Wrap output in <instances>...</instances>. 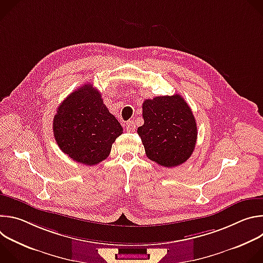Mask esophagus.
I'll return each mask as SVG.
<instances>
[{"label": "esophagus", "mask_w": 263, "mask_h": 263, "mask_svg": "<svg viewBox=\"0 0 263 263\" xmlns=\"http://www.w3.org/2000/svg\"><path fill=\"white\" fill-rule=\"evenodd\" d=\"M135 128H136V124L133 122V121H129L127 124H126V129L128 132H134L135 131Z\"/></svg>", "instance_id": "1"}]
</instances>
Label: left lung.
<instances>
[{"label": "left lung", "instance_id": "1", "mask_svg": "<svg viewBox=\"0 0 263 263\" xmlns=\"http://www.w3.org/2000/svg\"><path fill=\"white\" fill-rule=\"evenodd\" d=\"M142 118L144 123L137 133L149 160L175 167L191 157L197 142V123L191 107L180 95L145 100Z\"/></svg>", "mask_w": 263, "mask_h": 263}]
</instances>
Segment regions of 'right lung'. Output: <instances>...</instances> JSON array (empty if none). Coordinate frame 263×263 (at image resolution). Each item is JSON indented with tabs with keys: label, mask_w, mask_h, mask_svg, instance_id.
I'll return each instance as SVG.
<instances>
[{
	"label": "right lung",
	"mask_w": 263,
	"mask_h": 263,
	"mask_svg": "<svg viewBox=\"0 0 263 263\" xmlns=\"http://www.w3.org/2000/svg\"><path fill=\"white\" fill-rule=\"evenodd\" d=\"M54 137L61 151L72 160L95 165L105 160L123 128L90 84L71 92L57 108Z\"/></svg>",
	"instance_id": "right-lung-1"
}]
</instances>
